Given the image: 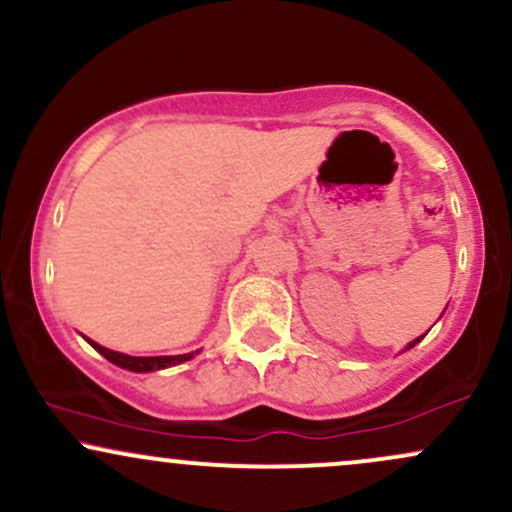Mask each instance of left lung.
<instances>
[{
  "mask_svg": "<svg viewBox=\"0 0 512 512\" xmlns=\"http://www.w3.org/2000/svg\"><path fill=\"white\" fill-rule=\"evenodd\" d=\"M419 339H421V337H419ZM419 339H414V342H409V346H407V349H411V346H414L416 342H419Z\"/></svg>",
  "mask_w": 512,
  "mask_h": 512,
  "instance_id": "obj_1",
  "label": "left lung"
}]
</instances>
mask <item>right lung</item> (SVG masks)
<instances>
[{
  "label": "right lung",
  "instance_id": "1",
  "mask_svg": "<svg viewBox=\"0 0 512 512\" xmlns=\"http://www.w3.org/2000/svg\"><path fill=\"white\" fill-rule=\"evenodd\" d=\"M88 344H91L93 349L98 351V354H103L105 358H108L110 363H115V366H120V368L134 370V373H149V370H161V368L175 366V363L190 361V358H192V354H178V356H127V354H120V351L105 349V346L91 342V339H88Z\"/></svg>",
  "mask_w": 512,
  "mask_h": 512
}]
</instances>
